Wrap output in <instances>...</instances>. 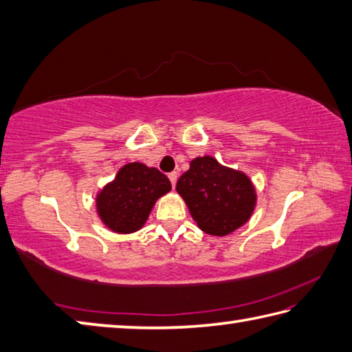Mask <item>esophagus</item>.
Returning a JSON list of instances; mask_svg holds the SVG:
<instances>
[{"label": "esophagus", "instance_id": "1", "mask_svg": "<svg viewBox=\"0 0 352 352\" xmlns=\"http://www.w3.org/2000/svg\"><path fill=\"white\" fill-rule=\"evenodd\" d=\"M168 177H169V180H170V184H172V188H174V186H175V183H177V178H178V174H177V172H170V174H169Z\"/></svg>", "mask_w": 352, "mask_h": 352}]
</instances>
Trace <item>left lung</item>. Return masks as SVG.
Segmentation results:
<instances>
[{"mask_svg": "<svg viewBox=\"0 0 352 352\" xmlns=\"http://www.w3.org/2000/svg\"><path fill=\"white\" fill-rule=\"evenodd\" d=\"M177 192L199 229L215 236L229 235L249 221L256 203L249 177L209 155L190 162L189 170L178 178Z\"/></svg>", "mask_w": 352, "mask_h": 352, "instance_id": "obj_1", "label": "left lung"}]
</instances>
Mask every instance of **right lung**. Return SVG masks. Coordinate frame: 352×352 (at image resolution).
Masks as SVG:
<instances>
[{
    "mask_svg": "<svg viewBox=\"0 0 352 352\" xmlns=\"http://www.w3.org/2000/svg\"><path fill=\"white\" fill-rule=\"evenodd\" d=\"M170 190L168 177L142 163H128L98 195V212L108 229L117 233L139 230L157 198Z\"/></svg>",
    "mask_w": 352,
    "mask_h": 352,
    "instance_id": "add662e5",
    "label": "right lung"
}]
</instances>
